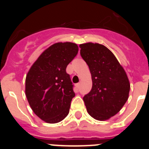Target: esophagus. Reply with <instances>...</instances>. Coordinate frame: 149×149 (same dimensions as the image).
Here are the masks:
<instances>
[{
    "mask_svg": "<svg viewBox=\"0 0 149 149\" xmlns=\"http://www.w3.org/2000/svg\"><path fill=\"white\" fill-rule=\"evenodd\" d=\"M76 87H77V89H79V87H80V83H78V84H76Z\"/></svg>",
    "mask_w": 149,
    "mask_h": 149,
    "instance_id": "34e87169",
    "label": "esophagus"
}]
</instances>
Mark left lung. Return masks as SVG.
Segmentation results:
<instances>
[{
  "label": "left lung",
  "instance_id": "1",
  "mask_svg": "<svg viewBox=\"0 0 149 149\" xmlns=\"http://www.w3.org/2000/svg\"><path fill=\"white\" fill-rule=\"evenodd\" d=\"M79 47L93 81L92 89L83 98L86 110L97 120H107L120 111L128 98L130 83L126 72L103 45L88 42Z\"/></svg>",
  "mask_w": 149,
  "mask_h": 149
}]
</instances>
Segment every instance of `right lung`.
Listing matches in <instances>:
<instances>
[{
  "mask_svg": "<svg viewBox=\"0 0 149 149\" xmlns=\"http://www.w3.org/2000/svg\"><path fill=\"white\" fill-rule=\"evenodd\" d=\"M77 53L75 43H55L43 51L27 73L26 97L34 113L45 122H61L69 113L75 94L66 67Z\"/></svg>",
  "mask_w": 149,
  "mask_h": 149,
  "instance_id": "add662e5",
  "label": "right lung"
}]
</instances>
